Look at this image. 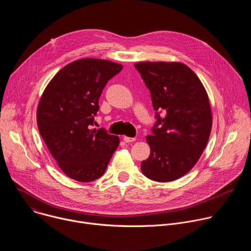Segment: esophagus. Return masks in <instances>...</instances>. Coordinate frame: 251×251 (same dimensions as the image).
<instances>
[{
  "label": "esophagus",
  "mask_w": 251,
  "mask_h": 251,
  "mask_svg": "<svg viewBox=\"0 0 251 251\" xmlns=\"http://www.w3.org/2000/svg\"><path fill=\"white\" fill-rule=\"evenodd\" d=\"M123 140H124L126 143H131V142H134V141L136 140V138H132V137L124 136V137H123Z\"/></svg>",
  "instance_id": "obj_1"
}]
</instances>
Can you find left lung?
<instances>
[{"mask_svg": "<svg viewBox=\"0 0 251 251\" xmlns=\"http://www.w3.org/2000/svg\"><path fill=\"white\" fill-rule=\"evenodd\" d=\"M149 88L155 111H164L146 137L150 156L141 164L150 180L166 183L185 176L197 164L210 135L212 116L205 88L182 62L134 64Z\"/></svg>", "mask_w": 251, "mask_h": 251, "instance_id": "1", "label": "left lung"}]
</instances>
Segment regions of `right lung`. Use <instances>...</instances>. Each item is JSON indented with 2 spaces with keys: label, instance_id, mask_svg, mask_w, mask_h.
Instances as JSON below:
<instances>
[{
  "label": "right lung",
  "instance_id": "1",
  "mask_svg": "<svg viewBox=\"0 0 251 251\" xmlns=\"http://www.w3.org/2000/svg\"><path fill=\"white\" fill-rule=\"evenodd\" d=\"M122 67L106 59L75 60L53 76L40 99V134L61 171L75 181L100 177L119 146L117 136L91 127L104 86Z\"/></svg>",
  "mask_w": 251,
  "mask_h": 251
}]
</instances>
